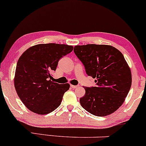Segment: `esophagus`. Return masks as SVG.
<instances>
[{"instance_id":"esophagus-1","label":"esophagus","mask_w":146,"mask_h":146,"mask_svg":"<svg viewBox=\"0 0 146 146\" xmlns=\"http://www.w3.org/2000/svg\"><path fill=\"white\" fill-rule=\"evenodd\" d=\"M78 86H79L78 85H72V84L70 85V87L73 88V89H76V88H78Z\"/></svg>"}]
</instances>
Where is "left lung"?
I'll use <instances>...</instances> for the list:
<instances>
[{
    "mask_svg": "<svg viewBox=\"0 0 146 146\" xmlns=\"http://www.w3.org/2000/svg\"><path fill=\"white\" fill-rule=\"evenodd\" d=\"M73 50L86 74L96 79V86H84L81 106L97 116L113 113L124 102L132 84V73L124 56L109 45L76 46Z\"/></svg>",
    "mask_w": 146,
    "mask_h": 146,
    "instance_id": "8db88e82",
    "label": "left lung"
}]
</instances>
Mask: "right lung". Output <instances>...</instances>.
I'll return each instance as SVG.
<instances>
[{"label":"right lung","mask_w":146,"mask_h":146,"mask_svg":"<svg viewBox=\"0 0 146 146\" xmlns=\"http://www.w3.org/2000/svg\"><path fill=\"white\" fill-rule=\"evenodd\" d=\"M66 44H37L19 57L14 76V87L25 106L37 114H47L60 105L70 84L53 81L51 73L59 60L73 50Z\"/></svg>","instance_id":"add662e5"}]
</instances>
